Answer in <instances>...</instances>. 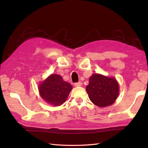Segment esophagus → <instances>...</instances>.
I'll return each mask as SVG.
<instances>
[{
	"label": "esophagus",
	"mask_w": 148,
	"mask_h": 148,
	"mask_svg": "<svg viewBox=\"0 0 148 148\" xmlns=\"http://www.w3.org/2000/svg\"><path fill=\"white\" fill-rule=\"evenodd\" d=\"M81 85H82V83H81V82H78V83H74V86H76V87L81 86Z\"/></svg>",
	"instance_id": "obj_1"
}]
</instances>
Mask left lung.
Wrapping results in <instances>:
<instances>
[{
  "label": "left lung",
  "mask_w": 148,
  "mask_h": 148,
  "mask_svg": "<svg viewBox=\"0 0 148 148\" xmlns=\"http://www.w3.org/2000/svg\"><path fill=\"white\" fill-rule=\"evenodd\" d=\"M89 99L94 104L105 108L111 106L117 99L119 92V84L114 77L93 74L86 86Z\"/></svg>",
  "instance_id": "left-lung-1"
}]
</instances>
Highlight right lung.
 Segmentation results:
<instances>
[{
	"label": "right lung",
	"instance_id": "right-lung-1",
	"mask_svg": "<svg viewBox=\"0 0 148 148\" xmlns=\"http://www.w3.org/2000/svg\"><path fill=\"white\" fill-rule=\"evenodd\" d=\"M72 89L70 83L64 81L61 76L52 74L40 82L38 90L40 97L55 107L63 104Z\"/></svg>",
	"mask_w": 148,
	"mask_h": 148
}]
</instances>
